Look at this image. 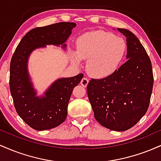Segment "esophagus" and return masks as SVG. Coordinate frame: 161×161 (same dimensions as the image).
Segmentation results:
<instances>
[{"label":"esophagus","instance_id":"1","mask_svg":"<svg viewBox=\"0 0 161 161\" xmlns=\"http://www.w3.org/2000/svg\"><path fill=\"white\" fill-rule=\"evenodd\" d=\"M88 82H89V81H88V79L83 78L82 80H81V85H82L83 87H86L87 85L88 84Z\"/></svg>","mask_w":161,"mask_h":161}]
</instances>
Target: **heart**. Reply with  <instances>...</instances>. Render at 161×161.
Returning a JSON list of instances; mask_svg holds the SVG:
<instances>
[{
	"mask_svg": "<svg viewBox=\"0 0 161 161\" xmlns=\"http://www.w3.org/2000/svg\"><path fill=\"white\" fill-rule=\"evenodd\" d=\"M76 53L71 55L73 64L88 60L86 69L91 76L102 79L117 70L124 57L126 44L123 38L104 31L85 33L77 39Z\"/></svg>",
	"mask_w": 161,
	"mask_h": 161,
	"instance_id": "1",
	"label": "heart"
}]
</instances>
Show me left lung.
<instances>
[{
	"label": "left lung",
	"instance_id": "left-lung-1",
	"mask_svg": "<svg viewBox=\"0 0 161 161\" xmlns=\"http://www.w3.org/2000/svg\"><path fill=\"white\" fill-rule=\"evenodd\" d=\"M117 30L126 38L127 61L112 75L92 79L87 94L95 119L110 130H128L147 112L152 93V66L141 42L132 32Z\"/></svg>",
	"mask_w": 161,
	"mask_h": 161
}]
</instances>
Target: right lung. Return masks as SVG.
Listing matches in <instances>:
<instances>
[{
    "label": "right lung",
    "mask_w": 161,
    "mask_h": 161,
    "mask_svg": "<svg viewBox=\"0 0 161 161\" xmlns=\"http://www.w3.org/2000/svg\"><path fill=\"white\" fill-rule=\"evenodd\" d=\"M75 26L74 23L62 22L32 29L20 41L11 59L10 90L14 107L23 121L36 130L55 128L65 120L70 96L83 74L57 79L43 95L38 96L28 70L29 56L50 45L66 49L65 42Z\"/></svg>",
    "instance_id": "add662e5"
}]
</instances>
